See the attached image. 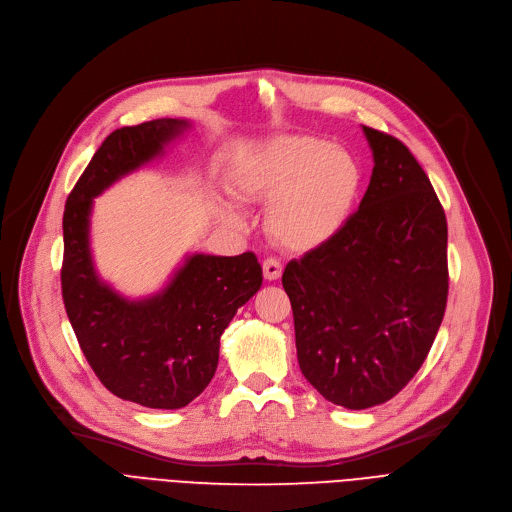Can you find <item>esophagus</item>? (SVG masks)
<instances>
[{
    "instance_id": "34e87169",
    "label": "esophagus",
    "mask_w": 512,
    "mask_h": 512,
    "mask_svg": "<svg viewBox=\"0 0 512 512\" xmlns=\"http://www.w3.org/2000/svg\"><path fill=\"white\" fill-rule=\"evenodd\" d=\"M282 271H284V267H282V263L277 261V259L269 257V259H265V261H263V275H265V280H267V282L280 280V277H282Z\"/></svg>"
}]
</instances>
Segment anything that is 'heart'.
Returning a JSON list of instances; mask_svg holds the SVG:
<instances>
[{
	"mask_svg": "<svg viewBox=\"0 0 512 512\" xmlns=\"http://www.w3.org/2000/svg\"><path fill=\"white\" fill-rule=\"evenodd\" d=\"M237 192L271 202V237L292 253H312L335 241L347 226L361 188V169L343 149L312 136H284L251 155L237 171ZM224 218L243 228L245 214L232 204Z\"/></svg>",
	"mask_w": 512,
	"mask_h": 512,
	"instance_id": "obj_1",
	"label": "heart"
}]
</instances>
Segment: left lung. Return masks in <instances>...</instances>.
Masks as SVG:
<instances>
[{
    "mask_svg": "<svg viewBox=\"0 0 512 512\" xmlns=\"http://www.w3.org/2000/svg\"><path fill=\"white\" fill-rule=\"evenodd\" d=\"M374 171L341 235L286 265L304 378L337 406L394 398L423 365L447 304V220L398 138L361 126Z\"/></svg>",
    "mask_w": 512,
    "mask_h": 512,
    "instance_id": "1",
    "label": "left lung"
}]
</instances>
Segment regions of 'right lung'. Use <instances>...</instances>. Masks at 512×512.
<instances>
[{
    "label": "right lung",
    "mask_w": 512,
    "mask_h": 512,
    "mask_svg": "<svg viewBox=\"0 0 512 512\" xmlns=\"http://www.w3.org/2000/svg\"><path fill=\"white\" fill-rule=\"evenodd\" d=\"M192 128L157 118L114 130L89 161L63 214V300L79 347L100 382L147 408L188 406L214 378L220 337L263 282L253 253H188L157 292L128 298L104 282L91 253L94 200L159 161Z\"/></svg>",
    "instance_id": "1"
}]
</instances>
